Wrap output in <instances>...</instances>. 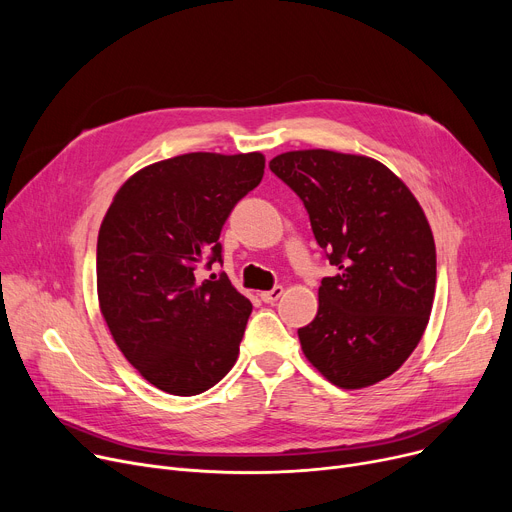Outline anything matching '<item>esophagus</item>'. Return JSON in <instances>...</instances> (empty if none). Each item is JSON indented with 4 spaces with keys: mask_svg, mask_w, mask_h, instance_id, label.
<instances>
[{
    "mask_svg": "<svg viewBox=\"0 0 512 512\" xmlns=\"http://www.w3.org/2000/svg\"><path fill=\"white\" fill-rule=\"evenodd\" d=\"M282 292H284L282 286H274L272 290L261 292V301H263V303H276V301L282 297Z\"/></svg>",
    "mask_w": 512,
    "mask_h": 512,
    "instance_id": "34e87169",
    "label": "esophagus"
}]
</instances>
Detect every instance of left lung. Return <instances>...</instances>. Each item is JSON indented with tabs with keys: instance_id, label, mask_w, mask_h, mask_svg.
Masks as SVG:
<instances>
[{
	"instance_id": "1",
	"label": "left lung",
	"mask_w": 512,
	"mask_h": 512,
	"mask_svg": "<svg viewBox=\"0 0 512 512\" xmlns=\"http://www.w3.org/2000/svg\"><path fill=\"white\" fill-rule=\"evenodd\" d=\"M272 172L303 201L336 276L299 330L305 357L334 386L378 384L419 344L436 292V245L413 193L384 164L326 149L288 151Z\"/></svg>"
}]
</instances>
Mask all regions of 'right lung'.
Returning a JSON list of instances; mask_svg holds the SVG:
<instances>
[{
    "label": "right lung",
    "instance_id": "1",
    "mask_svg": "<svg viewBox=\"0 0 512 512\" xmlns=\"http://www.w3.org/2000/svg\"><path fill=\"white\" fill-rule=\"evenodd\" d=\"M261 153H186L134 174L97 238L99 305L122 355L155 388L195 396L238 357L253 305L226 274L220 232L263 178Z\"/></svg>",
    "mask_w": 512,
    "mask_h": 512
}]
</instances>
